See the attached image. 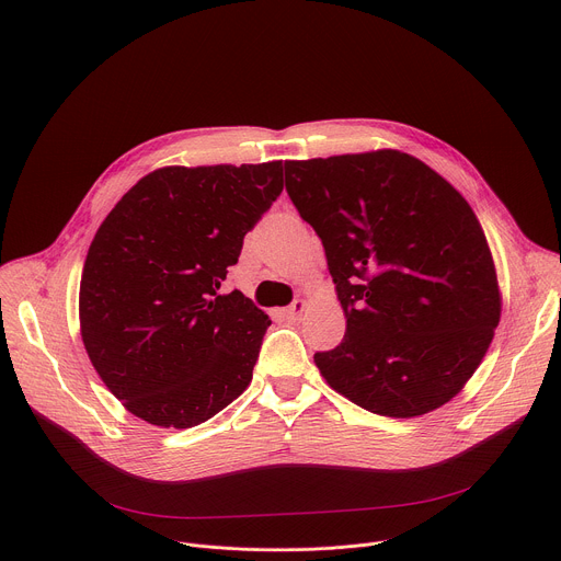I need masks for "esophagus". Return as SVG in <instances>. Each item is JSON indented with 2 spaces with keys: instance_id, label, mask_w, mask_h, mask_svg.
Wrapping results in <instances>:
<instances>
[{
  "instance_id": "34e87169",
  "label": "esophagus",
  "mask_w": 561,
  "mask_h": 561,
  "mask_svg": "<svg viewBox=\"0 0 561 561\" xmlns=\"http://www.w3.org/2000/svg\"><path fill=\"white\" fill-rule=\"evenodd\" d=\"M306 306H308V301H306V299H295V301L284 310L286 319H290V322H295V319H299V317L304 314Z\"/></svg>"
}]
</instances>
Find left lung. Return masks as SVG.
I'll return each instance as SVG.
<instances>
[{
    "label": "left lung",
    "instance_id": "obj_1",
    "mask_svg": "<svg viewBox=\"0 0 561 561\" xmlns=\"http://www.w3.org/2000/svg\"><path fill=\"white\" fill-rule=\"evenodd\" d=\"M284 169L346 314L342 344L314 353L319 373L383 417L450 402L482 364L502 314L493 255L468 202L417 157L390 148Z\"/></svg>",
    "mask_w": 561,
    "mask_h": 561
}]
</instances>
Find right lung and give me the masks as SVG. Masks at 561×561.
Instances as JSON below:
<instances>
[{
	"instance_id": "obj_1",
	"label": "right lung",
	"mask_w": 561,
	"mask_h": 561,
	"mask_svg": "<svg viewBox=\"0 0 561 561\" xmlns=\"http://www.w3.org/2000/svg\"><path fill=\"white\" fill-rule=\"evenodd\" d=\"M282 188V162L167 167L98 228L79 327L98 375L135 417L191 428L249 388L271 319L221 284Z\"/></svg>"
}]
</instances>
